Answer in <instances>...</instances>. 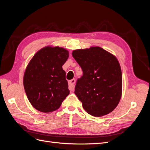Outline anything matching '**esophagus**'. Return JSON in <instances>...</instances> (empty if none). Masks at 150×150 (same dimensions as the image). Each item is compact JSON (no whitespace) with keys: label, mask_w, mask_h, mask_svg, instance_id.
Instances as JSON below:
<instances>
[{"label":"esophagus","mask_w":150,"mask_h":150,"mask_svg":"<svg viewBox=\"0 0 150 150\" xmlns=\"http://www.w3.org/2000/svg\"><path fill=\"white\" fill-rule=\"evenodd\" d=\"M75 83V79H72V80L69 81V90H71V91L74 90Z\"/></svg>","instance_id":"34e87169"}]
</instances>
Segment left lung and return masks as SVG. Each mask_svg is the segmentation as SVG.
Returning a JSON list of instances; mask_svg holds the SVG:
<instances>
[{
    "label": "left lung",
    "instance_id": "obj_1",
    "mask_svg": "<svg viewBox=\"0 0 150 150\" xmlns=\"http://www.w3.org/2000/svg\"><path fill=\"white\" fill-rule=\"evenodd\" d=\"M72 55L83 71L75 94L85 111L95 117L113 111L122 95V72L117 59L98 46L74 50Z\"/></svg>",
    "mask_w": 150,
    "mask_h": 150
}]
</instances>
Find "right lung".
<instances>
[{"mask_svg": "<svg viewBox=\"0 0 150 150\" xmlns=\"http://www.w3.org/2000/svg\"><path fill=\"white\" fill-rule=\"evenodd\" d=\"M68 50L46 46L37 52L28 64L24 75V87L33 107L41 112L59 109L69 94L62 66L68 59Z\"/></svg>", "mask_w": 150, "mask_h": 150, "instance_id": "1", "label": "right lung"}]
</instances>
